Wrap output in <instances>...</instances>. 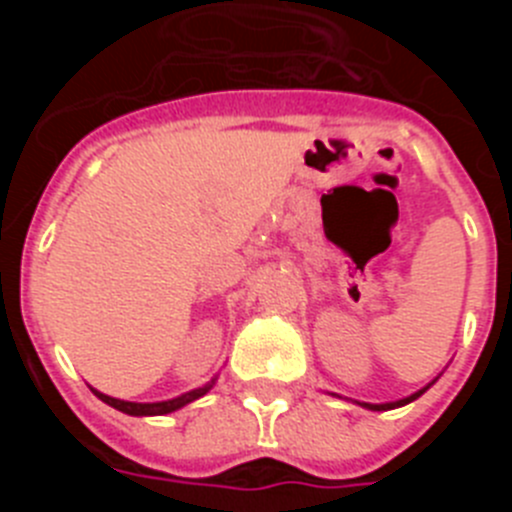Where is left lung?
Masks as SVG:
<instances>
[{"mask_svg": "<svg viewBox=\"0 0 512 512\" xmlns=\"http://www.w3.org/2000/svg\"><path fill=\"white\" fill-rule=\"evenodd\" d=\"M438 379V377H436ZM436 379H433V382H428L423 387V390H418V392H413V395H408V397H402V400H395V402H359V400H354L356 405H361V408H366V410H395V408H402V405H408V402H413V400H418L420 395H423L425 390H431L433 384H436Z\"/></svg>", "mask_w": 512, "mask_h": 512, "instance_id": "obj_1", "label": "left lung"}]
</instances>
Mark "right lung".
<instances>
[{"label": "right lung", "mask_w": 512, "mask_h": 512, "mask_svg": "<svg viewBox=\"0 0 512 512\" xmlns=\"http://www.w3.org/2000/svg\"><path fill=\"white\" fill-rule=\"evenodd\" d=\"M217 382V377H212L210 382L202 384V387H197V390H189L184 392V395L179 397H171V400H161V402H130V400H117V397H110V395H104V392L94 390V395L99 397L102 402H107L110 408L120 410V413L125 415H135V418H143V415H169L174 413V410L184 408V405H189V402L194 400H200L202 395H207V392L212 390V384Z\"/></svg>", "instance_id": "1"}]
</instances>
